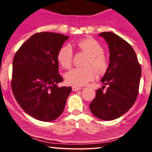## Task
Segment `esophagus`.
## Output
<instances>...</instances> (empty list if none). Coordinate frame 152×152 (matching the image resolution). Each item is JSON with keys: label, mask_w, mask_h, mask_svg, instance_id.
I'll list each match as a JSON object with an SVG mask.
<instances>
[{"label": "esophagus", "mask_w": 152, "mask_h": 152, "mask_svg": "<svg viewBox=\"0 0 152 152\" xmlns=\"http://www.w3.org/2000/svg\"><path fill=\"white\" fill-rule=\"evenodd\" d=\"M81 88H80V87H78V86H72V90L74 91H76L80 90V89H81Z\"/></svg>", "instance_id": "34e87169"}]
</instances>
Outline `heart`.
Instances as JSON below:
<instances>
[{
	"mask_svg": "<svg viewBox=\"0 0 152 152\" xmlns=\"http://www.w3.org/2000/svg\"><path fill=\"white\" fill-rule=\"evenodd\" d=\"M72 46L86 52L90 57L86 64L88 68H75L66 74V80L69 84L84 86L89 81L94 80L96 72L89 67H93L99 73L104 72L106 70L107 60L104 55V48L98 41L92 38H86L78 41ZM57 60L63 68H70L73 60V51L71 47H61L57 55Z\"/></svg>",
	"mask_w": 152,
	"mask_h": 152,
	"instance_id": "heart-1",
	"label": "heart"
}]
</instances>
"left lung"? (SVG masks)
Wrapping results in <instances>:
<instances>
[{
    "instance_id": "1",
    "label": "left lung",
    "mask_w": 152,
    "mask_h": 152,
    "mask_svg": "<svg viewBox=\"0 0 152 152\" xmlns=\"http://www.w3.org/2000/svg\"><path fill=\"white\" fill-rule=\"evenodd\" d=\"M109 46V64L101 81L108 85L96 90L89 105L96 117L104 121L119 118L134 105L139 93L142 69L129 43L112 32L99 34Z\"/></svg>"
}]
</instances>
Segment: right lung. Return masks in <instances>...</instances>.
Segmentation results:
<instances>
[{"instance_id": "1", "label": "right lung", "mask_w": 152, "mask_h": 152, "mask_svg": "<svg viewBox=\"0 0 152 152\" xmlns=\"http://www.w3.org/2000/svg\"><path fill=\"white\" fill-rule=\"evenodd\" d=\"M69 36L53 32L33 35L15 54L11 87L28 114L42 121L56 119L64 111L71 87H59L57 55Z\"/></svg>"}]
</instances>
